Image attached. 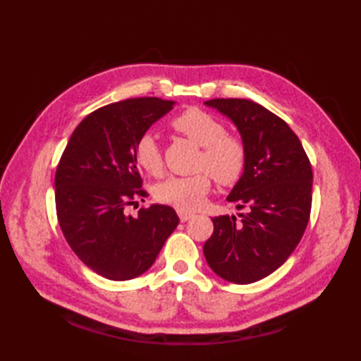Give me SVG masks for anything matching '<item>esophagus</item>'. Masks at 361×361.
I'll return each instance as SVG.
<instances>
[{
	"mask_svg": "<svg viewBox=\"0 0 361 361\" xmlns=\"http://www.w3.org/2000/svg\"><path fill=\"white\" fill-rule=\"evenodd\" d=\"M176 212H178V217H180V220L181 221H188L190 217H192L194 216V214L192 212H188V211H181V209H178V211H176Z\"/></svg>",
	"mask_w": 361,
	"mask_h": 361,
	"instance_id": "1",
	"label": "esophagus"
}]
</instances>
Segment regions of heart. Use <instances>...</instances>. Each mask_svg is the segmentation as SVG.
Returning <instances> with one entry per match:
<instances>
[{"instance_id": "1", "label": "heart", "mask_w": 361, "mask_h": 361, "mask_svg": "<svg viewBox=\"0 0 361 361\" xmlns=\"http://www.w3.org/2000/svg\"><path fill=\"white\" fill-rule=\"evenodd\" d=\"M171 126L175 132L202 147L198 167L208 171L217 183L228 186L240 178L247 164V149L239 136L226 133L225 126L216 116L192 106L175 116ZM135 161L147 175L158 176L161 173L163 159L152 135H144L137 140ZM207 174L202 172L192 176H169L157 185L153 195L157 202L176 209H195L211 188Z\"/></svg>"}]
</instances>
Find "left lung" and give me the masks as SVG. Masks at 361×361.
Segmentation results:
<instances>
[{
	"mask_svg": "<svg viewBox=\"0 0 361 361\" xmlns=\"http://www.w3.org/2000/svg\"><path fill=\"white\" fill-rule=\"evenodd\" d=\"M234 122L247 149V164L226 200L247 212L212 219L203 252L211 270L234 283L267 278L286 262L307 228L312 166L286 121L248 99L204 102Z\"/></svg>",
	"mask_w": 361,
	"mask_h": 361,
	"instance_id": "obj_1",
	"label": "left lung"
}]
</instances>
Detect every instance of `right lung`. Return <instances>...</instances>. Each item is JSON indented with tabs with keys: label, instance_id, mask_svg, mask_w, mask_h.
Returning <instances> with one entry per match:
<instances>
[{
	"label": "right lung",
	"instance_id": "obj_1",
	"mask_svg": "<svg viewBox=\"0 0 361 361\" xmlns=\"http://www.w3.org/2000/svg\"><path fill=\"white\" fill-rule=\"evenodd\" d=\"M173 104L136 97L101 106L75 127L59 161V225L82 262L106 279L147 271L180 221L166 204L141 208L137 217L126 214L137 197H147L135 145Z\"/></svg>",
	"mask_w": 361,
	"mask_h": 361
}]
</instances>
